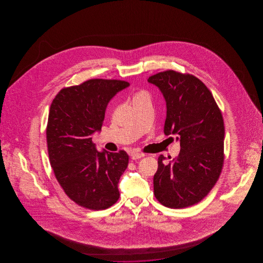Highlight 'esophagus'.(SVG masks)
Listing matches in <instances>:
<instances>
[{
	"label": "esophagus",
	"mask_w": 263,
	"mask_h": 263,
	"mask_svg": "<svg viewBox=\"0 0 263 263\" xmlns=\"http://www.w3.org/2000/svg\"><path fill=\"white\" fill-rule=\"evenodd\" d=\"M145 156V153L138 152V151H133V152L130 153V158H132L133 160H138V159H141V158H143V157Z\"/></svg>",
	"instance_id": "1"
}]
</instances>
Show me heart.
Segmentation results:
<instances>
[{"instance_id": "heart-1", "label": "heart", "mask_w": 263, "mask_h": 263, "mask_svg": "<svg viewBox=\"0 0 263 263\" xmlns=\"http://www.w3.org/2000/svg\"><path fill=\"white\" fill-rule=\"evenodd\" d=\"M143 96L147 95H146V93H145V92H138L136 95L134 96V99H135V98H138V97H143Z\"/></svg>"}]
</instances>
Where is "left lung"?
I'll use <instances>...</instances> for the list:
<instances>
[{
    "instance_id": "left-lung-1",
    "label": "left lung",
    "mask_w": 263,
    "mask_h": 263,
    "mask_svg": "<svg viewBox=\"0 0 263 263\" xmlns=\"http://www.w3.org/2000/svg\"><path fill=\"white\" fill-rule=\"evenodd\" d=\"M147 82L160 88L166 101L164 134H176L180 142L177 158L169 162L158 158L154 195L165 207H190L207 196L222 172V112L212 92L192 74L168 69Z\"/></svg>"
}]
</instances>
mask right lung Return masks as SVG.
Wrapping results in <instances>:
<instances>
[{"label": "right lung", "instance_id": "right-lung-1", "mask_svg": "<svg viewBox=\"0 0 263 263\" xmlns=\"http://www.w3.org/2000/svg\"><path fill=\"white\" fill-rule=\"evenodd\" d=\"M129 84L91 79L64 87L50 105L46 137L50 165L62 189L81 207L101 211L119 198V179L127 152H99L92 134L101 130L108 102Z\"/></svg>", "mask_w": 263, "mask_h": 263}]
</instances>
